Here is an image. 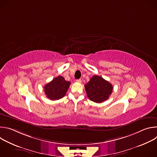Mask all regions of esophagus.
I'll list each match as a JSON object with an SVG mask.
<instances>
[{
	"label": "esophagus",
	"mask_w": 157,
	"mask_h": 157,
	"mask_svg": "<svg viewBox=\"0 0 157 157\" xmlns=\"http://www.w3.org/2000/svg\"><path fill=\"white\" fill-rule=\"evenodd\" d=\"M76 82H79V83H81V82H82V81H81V79H77V80H76Z\"/></svg>",
	"instance_id": "esophagus-1"
}]
</instances>
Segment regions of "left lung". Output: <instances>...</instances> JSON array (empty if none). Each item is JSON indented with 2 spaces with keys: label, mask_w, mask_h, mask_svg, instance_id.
Returning <instances> with one entry per match:
<instances>
[{
  "label": "left lung",
  "mask_w": 157,
  "mask_h": 157,
  "mask_svg": "<svg viewBox=\"0 0 157 157\" xmlns=\"http://www.w3.org/2000/svg\"><path fill=\"white\" fill-rule=\"evenodd\" d=\"M84 87L88 98L96 103L106 101L113 90V85L97 75L93 76Z\"/></svg>",
  "instance_id": "obj_1"
}]
</instances>
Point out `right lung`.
<instances>
[{
	"label": "right lung",
	"instance_id": "add662e5",
	"mask_svg": "<svg viewBox=\"0 0 157 157\" xmlns=\"http://www.w3.org/2000/svg\"><path fill=\"white\" fill-rule=\"evenodd\" d=\"M70 84L63 77L58 76L44 86V93L51 100H58L65 96Z\"/></svg>",
	"mask_w": 157,
	"mask_h": 157
}]
</instances>
